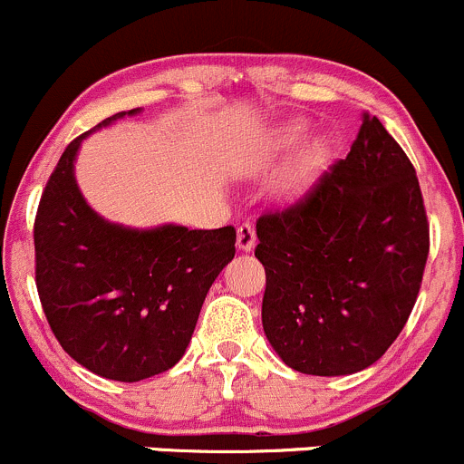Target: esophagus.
<instances>
[{"mask_svg":"<svg viewBox=\"0 0 464 464\" xmlns=\"http://www.w3.org/2000/svg\"><path fill=\"white\" fill-rule=\"evenodd\" d=\"M237 246L242 251H251L256 246V228L251 224H240L237 227Z\"/></svg>","mask_w":464,"mask_h":464,"instance_id":"obj_1","label":"esophagus"}]
</instances>
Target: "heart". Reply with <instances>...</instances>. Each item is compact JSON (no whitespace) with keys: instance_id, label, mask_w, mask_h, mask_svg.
<instances>
[{"instance_id":"b5f03b06","label":"heart","mask_w":464,"mask_h":464,"mask_svg":"<svg viewBox=\"0 0 464 464\" xmlns=\"http://www.w3.org/2000/svg\"><path fill=\"white\" fill-rule=\"evenodd\" d=\"M301 136H304V124H290V127H287L285 131H283L281 145L283 147H292L296 140H299ZM324 156H326V151H324L322 145H313V147H310L308 154H305V159H304V163H301V179L308 177V174H313L314 169H317L319 165H322Z\"/></svg>"}]
</instances>
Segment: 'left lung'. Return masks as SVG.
<instances>
[{
	"mask_svg": "<svg viewBox=\"0 0 464 464\" xmlns=\"http://www.w3.org/2000/svg\"><path fill=\"white\" fill-rule=\"evenodd\" d=\"M263 328L292 370L344 376L374 365L412 313L429 258L415 168L362 112L346 159L301 199L256 222Z\"/></svg>",
	"mask_w": 464,
	"mask_h": 464,
	"instance_id": "left-lung-1",
	"label": "left lung"
}]
</instances>
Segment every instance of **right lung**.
I'll return each mask as SVG.
<instances>
[{
  "label": "right lung",
  "mask_w": 464,
  "mask_h": 464,
  "mask_svg": "<svg viewBox=\"0 0 464 464\" xmlns=\"http://www.w3.org/2000/svg\"><path fill=\"white\" fill-rule=\"evenodd\" d=\"M88 133L65 147L40 197L35 287L65 353L92 374L136 383L183 358L210 285L236 256V228L136 231L99 218L74 179Z\"/></svg>",
  "instance_id": "obj_1"
}]
</instances>
